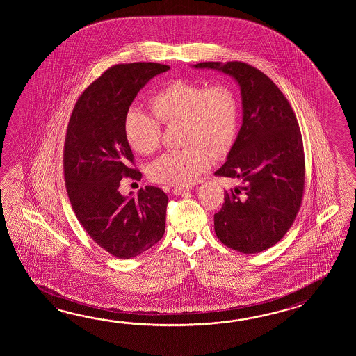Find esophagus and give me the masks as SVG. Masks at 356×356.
<instances>
[{
    "mask_svg": "<svg viewBox=\"0 0 356 356\" xmlns=\"http://www.w3.org/2000/svg\"><path fill=\"white\" fill-rule=\"evenodd\" d=\"M189 189H191V187H175V188H173V193L175 196H181V195L187 193Z\"/></svg>",
    "mask_w": 356,
    "mask_h": 356,
    "instance_id": "1",
    "label": "esophagus"
}]
</instances>
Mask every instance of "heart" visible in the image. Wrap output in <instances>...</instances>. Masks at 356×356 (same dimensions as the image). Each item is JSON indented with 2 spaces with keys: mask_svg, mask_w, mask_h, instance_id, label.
I'll use <instances>...</instances> for the list:
<instances>
[{
  "mask_svg": "<svg viewBox=\"0 0 356 356\" xmlns=\"http://www.w3.org/2000/svg\"><path fill=\"white\" fill-rule=\"evenodd\" d=\"M152 114L131 109L123 132L129 147L141 155L154 154L161 144V125L181 124L179 150L165 152L149 167L152 181L187 186L207 170L213 155L233 149L241 123V102L229 83H204L178 79L155 91L149 100Z\"/></svg>",
  "mask_w": 356,
  "mask_h": 356,
  "instance_id": "b5f03b06",
  "label": "heart"
}]
</instances>
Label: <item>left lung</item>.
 Here are the masks:
<instances>
[{
  "label": "left lung",
  "mask_w": 356,
  "mask_h": 356,
  "mask_svg": "<svg viewBox=\"0 0 356 356\" xmlns=\"http://www.w3.org/2000/svg\"><path fill=\"white\" fill-rule=\"evenodd\" d=\"M241 85L243 124L227 160L215 173L242 181L225 192L213 216L215 233L227 248L253 254L284 238L302 206L305 159L302 134L286 97L248 63L201 62Z\"/></svg>",
  "instance_id": "8db88e82"
}]
</instances>
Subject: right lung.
<instances>
[{
  "instance_id": "obj_1",
  "label": "right lung",
  "mask_w": 356,
  "mask_h": 356,
  "mask_svg": "<svg viewBox=\"0 0 356 356\" xmlns=\"http://www.w3.org/2000/svg\"><path fill=\"white\" fill-rule=\"evenodd\" d=\"M154 62L108 68L81 92L68 121L63 175L76 218L100 248L117 258L136 257L165 232L168 196L146 186L138 196H122L121 181L141 179L123 132L137 92L169 70Z\"/></svg>"
}]
</instances>
